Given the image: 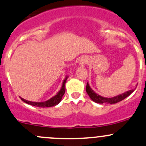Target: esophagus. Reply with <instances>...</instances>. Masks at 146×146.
Segmentation results:
<instances>
[{"mask_svg": "<svg viewBox=\"0 0 146 146\" xmlns=\"http://www.w3.org/2000/svg\"><path fill=\"white\" fill-rule=\"evenodd\" d=\"M85 62H86L85 59H81V60L80 61V64L81 66H84V64H85Z\"/></svg>", "mask_w": 146, "mask_h": 146, "instance_id": "obj_1", "label": "esophagus"}]
</instances>
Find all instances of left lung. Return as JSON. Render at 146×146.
<instances>
[{
    "instance_id": "8db88e82",
    "label": "left lung",
    "mask_w": 146,
    "mask_h": 146,
    "mask_svg": "<svg viewBox=\"0 0 146 146\" xmlns=\"http://www.w3.org/2000/svg\"><path fill=\"white\" fill-rule=\"evenodd\" d=\"M135 89H131V90L126 91V92L123 93V94H120V95H118L116 96H114L113 98H105V97H102L101 96L97 94L96 93L94 92V91L90 87V86H89V83L88 82L87 84H86V93H87V94L89 95V96L90 97V98L93 100V101H94L95 102H96V103H99V104L117 103V102L124 100L125 98L129 96L133 91L135 90Z\"/></svg>"
}]
</instances>
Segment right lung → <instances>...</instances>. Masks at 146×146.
Masks as SVG:
<instances>
[{
	"label": "right lung",
	"instance_id": "add662e5",
	"mask_svg": "<svg viewBox=\"0 0 146 146\" xmlns=\"http://www.w3.org/2000/svg\"><path fill=\"white\" fill-rule=\"evenodd\" d=\"M68 76H66L65 79L64 80L63 83H62V86L61 87V89L60 91L57 92V94H56L55 96L52 97L51 98H50L49 100H46V101L44 102H32V101H29V100H25V99L22 98L20 97V98L25 103L28 104V105H33V106L35 107H53L55 106V105H58L60 103L61 100H62V97H63L64 94L65 93V84L66 82L67 79H68Z\"/></svg>",
	"mask_w": 146,
	"mask_h": 146
}]
</instances>
